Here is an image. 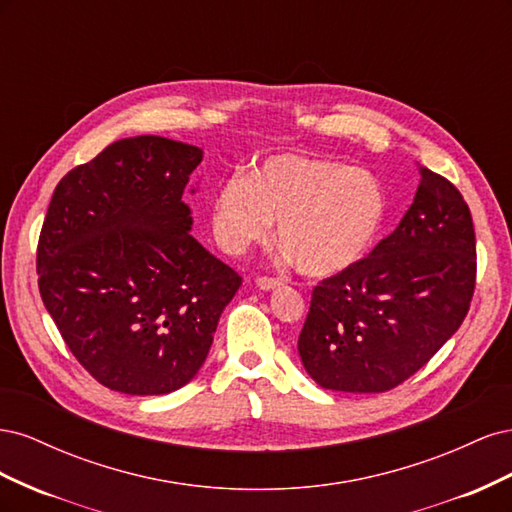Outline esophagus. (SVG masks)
<instances>
[{"mask_svg": "<svg viewBox=\"0 0 512 512\" xmlns=\"http://www.w3.org/2000/svg\"><path fill=\"white\" fill-rule=\"evenodd\" d=\"M256 286L260 290H273L277 286H282V280H280V277H271V275H258L256 277Z\"/></svg>", "mask_w": 512, "mask_h": 512, "instance_id": "1", "label": "esophagus"}]
</instances>
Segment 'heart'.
<instances>
[{"mask_svg": "<svg viewBox=\"0 0 512 512\" xmlns=\"http://www.w3.org/2000/svg\"><path fill=\"white\" fill-rule=\"evenodd\" d=\"M389 211L384 185L346 162L277 153L247 177L226 179L213 196V232L239 254L271 235L305 275L329 277L356 265L374 245Z\"/></svg>", "mask_w": 512, "mask_h": 512, "instance_id": "b5f03b06", "label": "heart"}]
</instances>
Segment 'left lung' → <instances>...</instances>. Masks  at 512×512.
I'll use <instances>...</instances> for the list:
<instances>
[{
	"instance_id": "1",
	"label": "left lung",
	"mask_w": 512,
	"mask_h": 512,
	"mask_svg": "<svg viewBox=\"0 0 512 512\" xmlns=\"http://www.w3.org/2000/svg\"><path fill=\"white\" fill-rule=\"evenodd\" d=\"M414 203L369 256L322 280L299 335L322 389L384 393L429 363L461 327L476 286L472 213L421 166Z\"/></svg>"
}]
</instances>
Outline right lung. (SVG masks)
<instances>
[{"label":"right lung","instance_id":"1","mask_svg":"<svg viewBox=\"0 0 512 512\" xmlns=\"http://www.w3.org/2000/svg\"><path fill=\"white\" fill-rule=\"evenodd\" d=\"M200 162L194 145L121 138L53 192L38 239L40 297L106 389L166 395L188 384L243 282L190 235L183 192Z\"/></svg>","mask_w":512,"mask_h":512}]
</instances>
